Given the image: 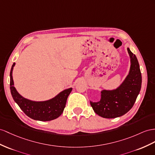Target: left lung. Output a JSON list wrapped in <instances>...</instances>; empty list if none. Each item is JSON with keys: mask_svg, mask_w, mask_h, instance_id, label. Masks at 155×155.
<instances>
[{"mask_svg": "<svg viewBox=\"0 0 155 155\" xmlns=\"http://www.w3.org/2000/svg\"><path fill=\"white\" fill-rule=\"evenodd\" d=\"M127 50L130 58V67L124 80L113 90H102L100 101L90 100L94 112L106 118L124 115L132 109L141 87V73L137 59L129 48Z\"/></svg>", "mask_w": 155, "mask_h": 155, "instance_id": "obj_1", "label": "left lung"}]
</instances>
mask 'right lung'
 I'll list each match as a JSON object with an SVG mask.
<instances>
[{"mask_svg":"<svg viewBox=\"0 0 155 155\" xmlns=\"http://www.w3.org/2000/svg\"><path fill=\"white\" fill-rule=\"evenodd\" d=\"M15 65L14 63L10 73V92L14 101L25 114L33 120L50 121L58 118L63 112L67 97L73 88L63 90L54 97L46 101H37L25 98L18 93L14 87L12 73Z\"/></svg>","mask_w":155,"mask_h":155,"instance_id":"obj_1","label":"right lung"}]
</instances>
